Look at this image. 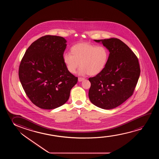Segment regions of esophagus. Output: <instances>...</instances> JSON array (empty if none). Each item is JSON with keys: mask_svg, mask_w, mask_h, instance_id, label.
Returning a JSON list of instances; mask_svg holds the SVG:
<instances>
[{"mask_svg": "<svg viewBox=\"0 0 159 159\" xmlns=\"http://www.w3.org/2000/svg\"><path fill=\"white\" fill-rule=\"evenodd\" d=\"M84 79H85V78H79L78 81L79 82H81V81H82L84 80Z\"/></svg>", "mask_w": 159, "mask_h": 159, "instance_id": "1", "label": "esophagus"}]
</instances>
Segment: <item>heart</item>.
Segmentation results:
<instances>
[{
    "label": "heart",
    "mask_w": 159,
    "mask_h": 159,
    "mask_svg": "<svg viewBox=\"0 0 159 159\" xmlns=\"http://www.w3.org/2000/svg\"><path fill=\"white\" fill-rule=\"evenodd\" d=\"M70 52L63 54V60L71 73H75L80 65V75H96L104 70L109 60V51L104 46L81 43L73 46Z\"/></svg>",
    "instance_id": "obj_1"
}]
</instances>
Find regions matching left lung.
Instances as JSON below:
<instances>
[{"label":"left lung","mask_w":159,"mask_h":159,"mask_svg":"<svg viewBox=\"0 0 159 159\" xmlns=\"http://www.w3.org/2000/svg\"><path fill=\"white\" fill-rule=\"evenodd\" d=\"M109 50L104 70L89 79L91 102L101 109L115 108L133 95L140 75L139 60L128 46L116 38L94 39Z\"/></svg>","instance_id":"8db88e82"}]
</instances>
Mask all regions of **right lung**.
I'll return each mask as SVG.
<instances>
[{
    "instance_id": "right-lung-1",
    "label": "right lung",
    "mask_w": 159,
    "mask_h": 159,
    "mask_svg": "<svg viewBox=\"0 0 159 159\" xmlns=\"http://www.w3.org/2000/svg\"><path fill=\"white\" fill-rule=\"evenodd\" d=\"M66 42L61 36L41 37L27 49L20 63L22 87L31 102L41 109H54L65 104L78 82L63 62Z\"/></svg>"
}]
</instances>
